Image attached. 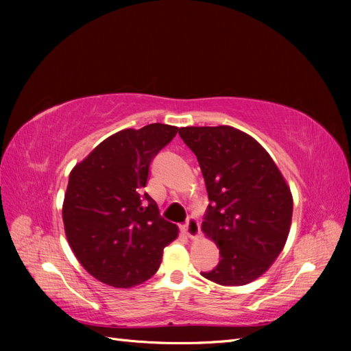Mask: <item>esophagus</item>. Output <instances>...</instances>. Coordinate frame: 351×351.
<instances>
[{"label": "esophagus", "instance_id": "obj_1", "mask_svg": "<svg viewBox=\"0 0 351 351\" xmlns=\"http://www.w3.org/2000/svg\"><path fill=\"white\" fill-rule=\"evenodd\" d=\"M184 229H185V234H187L190 238H196L199 235L200 226H199V220L195 217V215H189Z\"/></svg>", "mask_w": 351, "mask_h": 351}]
</instances>
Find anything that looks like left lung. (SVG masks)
<instances>
[{
	"label": "left lung",
	"instance_id": "1",
	"mask_svg": "<svg viewBox=\"0 0 351 351\" xmlns=\"http://www.w3.org/2000/svg\"><path fill=\"white\" fill-rule=\"evenodd\" d=\"M180 136L197 156L210 205L202 230L220 261L202 276L226 287L258 279L279 256L291 226L293 197L271 156L232 126H187Z\"/></svg>",
	"mask_w": 351,
	"mask_h": 351
}]
</instances>
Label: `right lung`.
<instances>
[{"mask_svg": "<svg viewBox=\"0 0 351 351\" xmlns=\"http://www.w3.org/2000/svg\"><path fill=\"white\" fill-rule=\"evenodd\" d=\"M176 132L164 123L119 131L71 171L66 237L81 265L107 285L130 288L147 280L178 237L145 191L152 160Z\"/></svg>", "mask_w": 351, "mask_h": 351, "instance_id": "1", "label": "right lung"}]
</instances>
